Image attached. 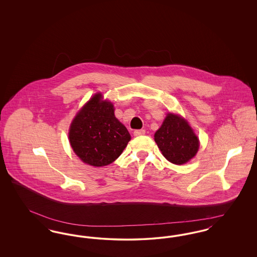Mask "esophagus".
Masks as SVG:
<instances>
[{"label":"esophagus","instance_id":"esophagus-1","mask_svg":"<svg viewBox=\"0 0 257 257\" xmlns=\"http://www.w3.org/2000/svg\"><path fill=\"white\" fill-rule=\"evenodd\" d=\"M146 134V130L141 129V130H135L134 136L135 137H140V136H144Z\"/></svg>","mask_w":257,"mask_h":257}]
</instances>
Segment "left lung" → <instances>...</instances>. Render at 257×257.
<instances>
[{
  "instance_id": "obj_1",
  "label": "left lung",
  "mask_w": 257,
  "mask_h": 257,
  "mask_svg": "<svg viewBox=\"0 0 257 257\" xmlns=\"http://www.w3.org/2000/svg\"><path fill=\"white\" fill-rule=\"evenodd\" d=\"M154 140L168 161L182 165L195 157L199 142L188 122L179 115L169 113Z\"/></svg>"
}]
</instances>
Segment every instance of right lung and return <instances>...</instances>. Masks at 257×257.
<instances>
[{
	"label": "right lung",
	"instance_id": "add662e5",
	"mask_svg": "<svg viewBox=\"0 0 257 257\" xmlns=\"http://www.w3.org/2000/svg\"><path fill=\"white\" fill-rule=\"evenodd\" d=\"M110 102L100 93L91 98L71 123L69 141L76 155L94 167L117 159L131 140L126 127L114 116Z\"/></svg>",
	"mask_w": 257,
	"mask_h": 257
}]
</instances>
